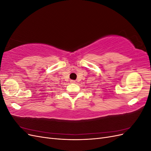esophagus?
Wrapping results in <instances>:
<instances>
[{"label":"esophagus","mask_w":151,"mask_h":151,"mask_svg":"<svg viewBox=\"0 0 151 151\" xmlns=\"http://www.w3.org/2000/svg\"><path fill=\"white\" fill-rule=\"evenodd\" d=\"M70 82H71L72 83H75V82H76V81H74V80H71V81H70Z\"/></svg>","instance_id":"obj_1"}]
</instances>
